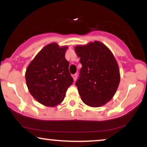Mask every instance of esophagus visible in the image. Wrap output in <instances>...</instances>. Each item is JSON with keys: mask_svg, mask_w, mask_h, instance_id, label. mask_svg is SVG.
Wrapping results in <instances>:
<instances>
[{"mask_svg": "<svg viewBox=\"0 0 147 147\" xmlns=\"http://www.w3.org/2000/svg\"><path fill=\"white\" fill-rule=\"evenodd\" d=\"M72 77H73V79H74V81H75L77 80V74H75V75H72Z\"/></svg>", "mask_w": 147, "mask_h": 147, "instance_id": "1", "label": "esophagus"}]
</instances>
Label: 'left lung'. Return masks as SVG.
<instances>
[{"label":"left lung","instance_id":"1","mask_svg":"<svg viewBox=\"0 0 147 147\" xmlns=\"http://www.w3.org/2000/svg\"><path fill=\"white\" fill-rule=\"evenodd\" d=\"M82 67L76 82L82 102L100 107L111 100L120 82L119 68L113 54L98 41L75 47Z\"/></svg>","mask_w":147,"mask_h":147}]
</instances>
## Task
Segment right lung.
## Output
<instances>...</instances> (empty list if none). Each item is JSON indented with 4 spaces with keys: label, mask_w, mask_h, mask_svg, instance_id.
I'll return each instance as SVG.
<instances>
[{
    "label": "right lung",
    "mask_w": 147,
    "mask_h": 147,
    "mask_svg": "<svg viewBox=\"0 0 147 147\" xmlns=\"http://www.w3.org/2000/svg\"><path fill=\"white\" fill-rule=\"evenodd\" d=\"M68 46L54 42L45 45L31 61L25 72L28 90L38 102L55 107L63 101L73 79L65 59Z\"/></svg>",
    "instance_id": "right-lung-1"
}]
</instances>
